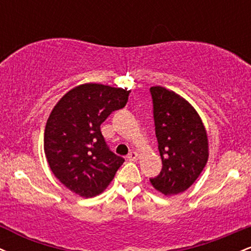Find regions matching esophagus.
Returning <instances> with one entry per match:
<instances>
[{
	"instance_id": "obj_1",
	"label": "esophagus",
	"mask_w": 251,
	"mask_h": 251,
	"mask_svg": "<svg viewBox=\"0 0 251 251\" xmlns=\"http://www.w3.org/2000/svg\"><path fill=\"white\" fill-rule=\"evenodd\" d=\"M138 157H139V155H138L137 152H129L127 155L128 160H131V162H135V160H138Z\"/></svg>"
}]
</instances>
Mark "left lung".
<instances>
[{
	"mask_svg": "<svg viewBox=\"0 0 251 251\" xmlns=\"http://www.w3.org/2000/svg\"><path fill=\"white\" fill-rule=\"evenodd\" d=\"M150 92L163 164L160 174L150 181L165 196L177 195L195 183L208 162V135L201 117L184 98L160 86Z\"/></svg>",
	"mask_w": 251,
	"mask_h": 251,
	"instance_id": "left-lung-1",
	"label": "left lung"
}]
</instances>
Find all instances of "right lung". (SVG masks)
<instances>
[{
  "label": "right lung",
  "instance_id": "add662e5",
  "mask_svg": "<svg viewBox=\"0 0 251 251\" xmlns=\"http://www.w3.org/2000/svg\"><path fill=\"white\" fill-rule=\"evenodd\" d=\"M129 91L101 83L71 89L50 112L43 149L54 176L81 197L101 194L125 159L114 154L100 125L127 103Z\"/></svg>",
  "mask_w": 251,
  "mask_h": 251
}]
</instances>
